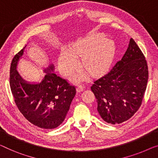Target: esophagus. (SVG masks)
Here are the masks:
<instances>
[{
	"mask_svg": "<svg viewBox=\"0 0 158 158\" xmlns=\"http://www.w3.org/2000/svg\"><path fill=\"white\" fill-rule=\"evenodd\" d=\"M84 88H85V87L83 85H77V93L82 92V91L84 90Z\"/></svg>",
	"mask_w": 158,
	"mask_h": 158,
	"instance_id": "esophagus-1",
	"label": "esophagus"
}]
</instances>
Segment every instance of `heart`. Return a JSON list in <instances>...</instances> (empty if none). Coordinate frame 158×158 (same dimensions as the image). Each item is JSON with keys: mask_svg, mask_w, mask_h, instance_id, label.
Here are the masks:
<instances>
[{"mask_svg": "<svg viewBox=\"0 0 158 158\" xmlns=\"http://www.w3.org/2000/svg\"><path fill=\"white\" fill-rule=\"evenodd\" d=\"M115 49L110 40L103 34L87 36L73 43L71 49L63 48L58 57V68L63 75H69L79 66L77 56H83V66L92 74H97L109 67L113 61ZM76 78L84 80L86 75L80 73Z\"/></svg>", "mask_w": 158, "mask_h": 158, "instance_id": "b5f03b06", "label": "heart"}]
</instances>
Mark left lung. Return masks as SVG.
<instances>
[{"label": "left lung", "instance_id": "8db88e82", "mask_svg": "<svg viewBox=\"0 0 158 158\" xmlns=\"http://www.w3.org/2000/svg\"><path fill=\"white\" fill-rule=\"evenodd\" d=\"M148 80L145 57L130 38L122 59L107 73L96 80L90 88L102 120L115 125L131 118L141 106Z\"/></svg>", "mask_w": 158, "mask_h": 158}]
</instances>
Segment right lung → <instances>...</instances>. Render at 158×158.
I'll use <instances>...</instances> for the list:
<instances>
[{"mask_svg":"<svg viewBox=\"0 0 158 158\" xmlns=\"http://www.w3.org/2000/svg\"><path fill=\"white\" fill-rule=\"evenodd\" d=\"M26 47L11 63V92L18 108L30 123L40 128L54 129L65 120L76 90L55 74L52 63L43 68L45 75L40 81L31 83L23 78L17 68Z\"/></svg>","mask_w":158,"mask_h":158,"instance_id":"obj_1","label":"right lung"}]
</instances>
